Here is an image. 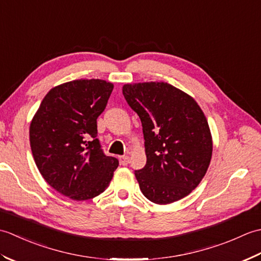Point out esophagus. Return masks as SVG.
Instances as JSON below:
<instances>
[{
    "mask_svg": "<svg viewBox=\"0 0 261 261\" xmlns=\"http://www.w3.org/2000/svg\"><path fill=\"white\" fill-rule=\"evenodd\" d=\"M120 164L123 165V166H126L127 164H129V157H127V156L120 157Z\"/></svg>",
    "mask_w": 261,
    "mask_h": 261,
    "instance_id": "esophagus-1",
    "label": "esophagus"
}]
</instances>
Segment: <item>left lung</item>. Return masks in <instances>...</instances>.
<instances>
[{"mask_svg":"<svg viewBox=\"0 0 261 261\" xmlns=\"http://www.w3.org/2000/svg\"><path fill=\"white\" fill-rule=\"evenodd\" d=\"M122 92L142 123L147 163L135 171L142 194L162 205L187 196L203 179L212 157L203 111L168 83L125 84Z\"/></svg>","mask_w":261,"mask_h":261,"instance_id":"8db88e82","label":"left lung"}]
</instances>
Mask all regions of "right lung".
<instances>
[{
  "instance_id": "add662e5",
  "label": "right lung",
  "mask_w": 261,
  "mask_h": 261,
  "mask_svg": "<svg viewBox=\"0 0 261 261\" xmlns=\"http://www.w3.org/2000/svg\"><path fill=\"white\" fill-rule=\"evenodd\" d=\"M113 84L77 80L51 88L30 124V146L43 178L75 201L107 190L119 160L104 154L97 139V118Z\"/></svg>"
}]
</instances>
